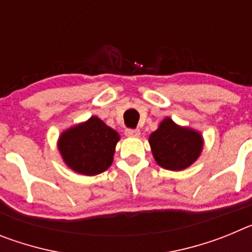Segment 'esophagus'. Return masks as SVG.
I'll return each mask as SVG.
<instances>
[{
    "label": "esophagus",
    "mask_w": 252,
    "mask_h": 252,
    "mask_svg": "<svg viewBox=\"0 0 252 252\" xmlns=\"http://www.w3.org/2000/svg\"><path fill=\"white\" fill-rule=\"evenodd\" d=\"M125 133H126V136H128V137H139L140 136V131L132 130V128H127Z\"/></svg>",
    "instance_id": "esophagus-1"
}]
</instances>
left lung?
Segmentation results:
<instances>
[{
    "instance_id": "1",
    "label": "left lung",
    "mask_w": 252,
    "mask_h": 252,
    "mask_svg": "<svg viewBox=\"0 0 252 252\" xmlns=\"http://www.w3.org/2000/svg\"><path fill=\"white\" fill-rule=\"evenodd\" d=\"M149 144L154 159L161 168L180 171L197 161L204 141L199 131L180 126L170 117H165L149 136Z\"/></svg>"
}]
</instances>
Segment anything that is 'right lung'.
<instances>
[{"label": "right lung", "instance_id": "obj_1", "mask_svg": "<svg viewBox=\"0 0 252 252\" xmlns=\"http://www.w3.org/2000/svg\"><path fill=\"white\" fill-rule=\"evenodd\" d=\"M119 141L117 131L92 116L60 133L58 150L69 169L92 177L110 168Z\"/></svg>", "mask_w": 252, "mask_h": 252}]
</instances>
